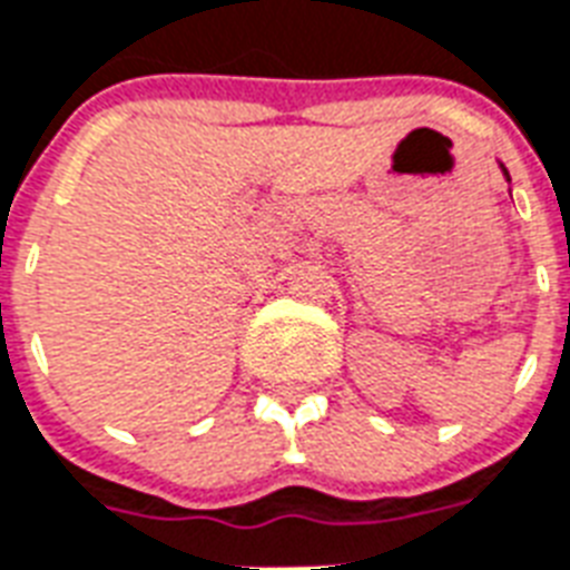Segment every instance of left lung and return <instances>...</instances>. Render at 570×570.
Masks as SVG:
<instances>
[{
    "mask_svg": "<svg viewBox=\"0 0 570 570\" xmlns=\"http://www.w3.org/2000/svg\"><path fill=\"white\" fill-rule=\"evenodd\" d=\"M502 175H505V178H509V169H505V166H502ZM511 180V178H509Z\"/></svg>",
    "mask_w": 570,
    "mask_h": 570,
    "instance_id": "obj_1",
    "label": "left lung"
}]
</instances>
